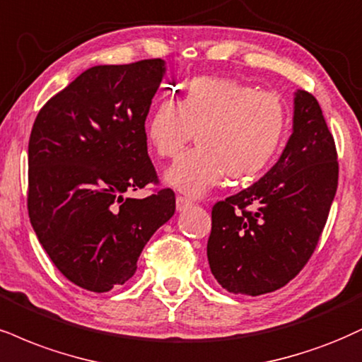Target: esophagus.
I'll return each instance as SVG.
<instances>
[{
	"instance_id": "34e87169",
	"label": "esophagus",
	"mask_w": 362,
	"mask_h": 362,
	"mask_svg": "<svg viewBox=\"0 0 362 362\" xmlns=\"http://www.w3.org/2000/svg\"><path fill=\"white\" fill-rule=\"evenodd\" d=\"M189 206H192V200L184 197V195H177V211H185Z\"/></svg>"
}]
</instances>
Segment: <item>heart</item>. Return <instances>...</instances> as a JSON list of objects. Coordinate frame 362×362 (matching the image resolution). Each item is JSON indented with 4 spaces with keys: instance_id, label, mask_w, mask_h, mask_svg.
Instances as JSON below:
<instances>
[{
    "instance_id": "obj_1",
    "label": "heart",
    "mask_w": 362,
    "mask_h": 362,
    "mask_svg": "<svg viewBox=\"0 0 362 362\" xmlns=\"http://www.w3.org/2000/svg\"><path fill=\"white\" fill-rule=\"evenodd\" d=\"M288 128L286 106L276 94L224 77H195L184 94L162 99L145 133L160 158H175L195 132L197 146L168 170L167 182L189 195H202L228 173L250 180L272 165Z\"/></svg>"
}]
</instances>
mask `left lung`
<instances>
[{
    "label": "left lung",
    "instance_id": "1",
    "mask_svg": "<svg viewBox=\"0 0 362 362\" xmlns=\"http://www.w3.org/2000/svg\"><path fill=\"white\" fill-rule=\"evenodd\" d=\"M332 133L307 90H297L293 133L256 184L212 207L207 258L230 293H269L302 272L315 251L337 190Z\"/></svg>",
    "mask_w": 362,
    "mask_h": 362
}]
</instances>
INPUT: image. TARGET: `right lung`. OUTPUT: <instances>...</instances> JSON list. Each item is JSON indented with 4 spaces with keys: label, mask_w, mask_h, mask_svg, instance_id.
<instances>
[{
    "label": "right lung",
    "mask_w": 362,
    "mask_h": 362,
    "mask_svg": "<svg viewBox=\"0 0 362 362\" xmlns=\"http://www.w3.org/2000/svg\"><path fill=\"white\" fill-rule=\"evenodd\" d=\"M162 59L95 65L38 111L28 141V216L69 281L103 293L123 285L155 230L175 212L158 185L145 121L163 79Z\"/></svg>",
    "instance_id": "1"
}]
</instances>
